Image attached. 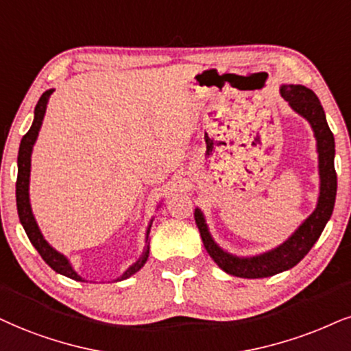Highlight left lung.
<instances>
[{
    "label": "left lung",
    "mask_w": 351,
    "mask_h": 351,
    "mask_svg": "<svg viewBox=\"0 0 351 351\" xmlns=\"http://www.w3.org/2000/svg\"><path fill=\"white\" fill-rule=\"evenodd\" d=\"M280 94L288 102V106L313 128L319 162L317 203L313 213L295 229L293 234H289L276 247L257 255H236L223 249L213 239L205 215L197 206L193 216H195V224L200 231L206 252L223 271H226L228 275L239 276V278H267V276H274L298 265L321 237L335 205V140L334 133L328 128L321 101L313 90L301 84H281Z\"/></svg>",
    "instance_id": "1"
}]
</instances>
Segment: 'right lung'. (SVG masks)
<instances>
[{
  "label": "right lung",
  "mask_w": 351,
  "mask_h": 351,
  "mask_svg": "<svg viewBox=\"0 0 351 351\" xmlns=\"http://www.w3.org/2000/svg\"><path fill=\"white\" fill-rule=\"evenodd\" d=\"M55 89H47L45 93L42 94V97L38 99L36 110H34V122L30 125L29 132L25 133L21 140L19 146V154H17V182H16V205H17V215H19V221L23 224L25 234H27L29 241L32 242L34 247L37 249V252L40 254V257L47 262V265L53 268L56 274L68 276V278L76 280V281H86L83 276H81L77 271L73 268L70 258L66 255L58 252L55 247H51L49 241L45 239L42 234L40 228H38L36 216H34L32 205H30V193H29V185H30V161H32V149L34 145H36L38 132L42 128L43 117H45L47 106H49L50 96L53 94ZM159 208V205H158ZM151 224H153V218L149 219L148 228H146V236H145V249L140 257L136 258L135 262L130 265L127 270L123 271L119 278L112 281H122L130 278L132 275H135L140 268L145 265L146 261L149 257V231Z\"/></svg>",
  "instance_id": "obj_1"
}]
</instances>
